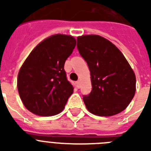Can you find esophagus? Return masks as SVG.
Segmentation results:
<instances>
[{"mask_svg":"<svg viewBox=\"0 0 151 151\" xmlns=\"http://www.w3.org/2000/svg\"><path fill=\"white\" fill-rule=\"evenodd\" d=\"M76 85H77V87H78V88H81V81H77V82H76Z\"/></svg>","mask_w":151,"mask_h":151,"instance_id":"1","label":"esophagus"}]
</instances>
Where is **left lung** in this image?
I'll return each mask as SVG.
<instances>
[{"mask_svg":"<svg viewBox=\"0 0 151 151\" xmlns=\"http://www.w3.org/2000/svg\"><path fill=\"white\" fill-rule=\"evenodd\" d=\"M78 49L90 70L92 92L83 98L87 110L110 117L126 109L136 92V75L124 55L96 34L78 37Z\"/></svg>","mask_w":151,"mask_h":151,"instance_id":"1","label":"left lung"}]
</instances>
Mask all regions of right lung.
I'll return each instance as SVG.
<instances>
[{
  "label": "right lung",
  "instance_id": "add662e5",
  "mask_svg": "<svg viewBox=\"0 0 151 151\" xmlns=\"http://www.w3.org/2000/svg\"><path fill=\"white\" fill-rule=\"evenodd\" d=\"M76 39L54 34L40 42L21 66L18 92L27 110L38 116H53L63 110L73 88L66 79L64 63L73 52Z\"/></svg>",
  "mask_w": 151,
  "mask_h": 151
}]
</instances>
